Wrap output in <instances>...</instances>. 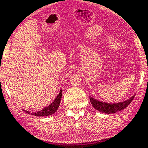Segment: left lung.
<instances>
[{"instance_id":"left-lung-1","label":"left lung","mask_w":148,"mask_h":148,"mask_svg":"<svg viewBox=\"0 0 148 148\" xmlns=\"http://www.w3.org/2000/svg\"><path fill=\"white\" fill-rule=\"evenodd\" d=\"M135 95L136 94H134L132 97L128 99L127 100L118 103L103 102L102 101L98 100V99L92 97V96H89V99H90L91 103H92V106L96 110H99V112H103V113L112 114L124 110L125 108H127L132 103Z\"/></svg>"}]
</instances>
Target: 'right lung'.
I'll return each mask as SVG.
<instances>
[{
  "label": "right lung",
  "mask_w": 148,
  "mask_h": 148,
  "mask_svg": "<svg viewBox=\"0 0 148 148\" xmlns=\"http://www.w3.org/2000/svg\"><path fill=\"white\" fill-rule=\"evenodd\" d=\"M61 97H62V89H61L59 92V94L56 96L54 101H52L50 104L48 106H46L45 108L42 109V110L36 111V112H31L29 110H23L24 112L29 114H32V115L37 116V117H46V116L52 115V114H54L56 112V110L59 108V106H60V102Z\"/></svg>",
  "instance_id": "add662e5"
}]
</instances>
